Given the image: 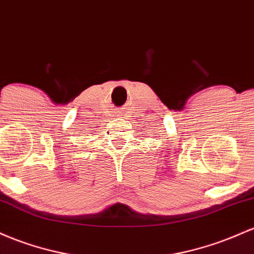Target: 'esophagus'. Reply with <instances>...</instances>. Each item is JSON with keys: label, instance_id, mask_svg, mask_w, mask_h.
<instances>
[{"label": "esophagus", "instance_id": "obj_1", "mask_svg": "<svg viewBox=\"0 0 254 254\" xmlns=\"http://www.w3.org/2000/svg\"><path fill=\"white\" fill-rule=\"evenodd\" d=\"M116 113H118V115H116V116H122V112H116Z\"/></svg>", "mask_w": 254, "mask_h": 254}]
</instances>
